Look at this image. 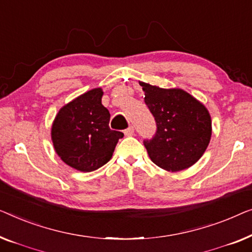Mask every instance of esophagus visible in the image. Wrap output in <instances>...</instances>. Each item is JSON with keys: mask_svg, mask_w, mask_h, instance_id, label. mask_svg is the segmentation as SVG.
Returning a JSON list of instances; mask_svg holds the SVG:
<instances>
[{"mask_svg": "<svg viewBox=\"0 0 252 252\" xmlns=\"http://www.w3.org/2000/svg\"><path fill=\"white\" fill-rule=\"evenodd\" d=\"M125 134L126 137H131V136H133L134 134V129H133V126H129L127 127V129H126L125 130Z\"/></svg>", "mask_w": 252, "mask_h": 252, "instance_id": "obj_1", "label": "esophagus"}]
</instances>
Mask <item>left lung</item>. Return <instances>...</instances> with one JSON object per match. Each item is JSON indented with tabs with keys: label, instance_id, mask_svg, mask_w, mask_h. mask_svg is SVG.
<instances>
[{
	"label": "left lung",
	"instance_id": "obj_1",
	"mask_svg": "<svg viewBox=\"0 0 252 252\" xmlns=\"http://www.w3.org/2000/svg\"><path fill=\"white\" fill-rule=\"evenodd\" d=\"M145 104L157 122V132L144 140L151 160L177 172L196 163L211 138V118L205 106L182 89H162L140 82Z\"/></svg>",
	"mask_w": 252,
	"mask_h": 252
}]
</instances>
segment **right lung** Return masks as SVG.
Segmentation results:
<instances>
[{"label":"right lung","mask_w":252,"mask_h":252,"mask_svg":"<svg viewBox=\"0 0 252 252\" xmlns=\"http://www.w3.org/2000/svg\"><path fill=\"white\" fill-rule=\"evenodd\" d=\"M102 90L95 88L60 108L52 123L51 139L67 165L91 172L111 160L123 133L109 129L108 109L101 104Z\"/></svg>","instance_id":"obj_1"}]
</instances>
